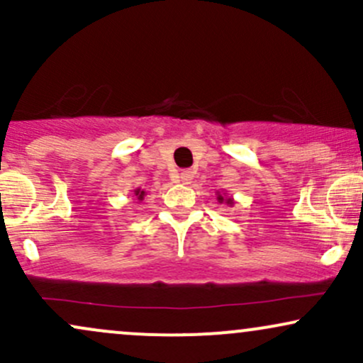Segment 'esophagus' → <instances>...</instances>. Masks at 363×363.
Wrapping results in <instances>:
<instances>
[{
	"label": "esophagus",
	"instance_id": "esophagus-1",
	"mask_svg": "<svg viewBox=\"0 0 363 363\" xmlns=\"http://www.w3.org/2000/svg\"><path fill=\"white\" fill-rule=\"evenodd\" d=\"M193 177H194V172L193 170H182L181 174H179V181L181 182H184V184H189L191 181H193Z\"/></svg>",
	"mask_w": 363,
	"mask_h": 363
}]
</instances>
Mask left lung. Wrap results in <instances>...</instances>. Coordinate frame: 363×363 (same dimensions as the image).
Segmentation results:
<instances>
[{"mask_svg":"<svg viewBox=\"0 0 363 363\" xmlns=\"http://www.w3.org/2000/svg\"><path fill=\"white\" fill-rule=\"evenodd\" d=\"M218 199H220V201H223V198H222V196H218ZM227 203H230V199H228Z\"/></svg>","mask_w":363,"mask_h":363,"instance_id":"1","label":"left lung"}]
</instances>
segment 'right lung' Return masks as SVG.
<instances>
[{"mask_svg":"<svg viewBox=\"0 0 363 363\" xmlns=\"http://www.w3.org/2000/svg\"><path fill=\"white\" fill-rule=\"evenodd\" d=\"M135 194H136V196H138V199H143V194H145V193H143V191L136 189V191H135Z\"/></svg>","mask_w":363,"mask_h":363,"instance_id":"obj_1","label":"right lung"}]
</instances>
